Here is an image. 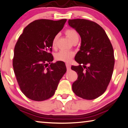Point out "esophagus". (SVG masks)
I'll list each match as a JSON object with an SVG mask.
<instances>
[{"mask_svg":"<svg viewBox=\"0 0 128 128\" xmlns=\"http://www.w3.org/2000/svg\"><path fill=\"white\" fill-rule=\"evenodd\" d=\"M66 69H67L68 71H70V65L69 63H66Z\"/></svg>","mask_w":128,"mask_h":128,"instance_id":"34e87169","label":"esophagus"}]
</instances>
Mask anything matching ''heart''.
<instances>
[{"label": "heart", "instance_id": "1", "mask_svg": "<svg viewBox=\"0 0 128 128\" xmlns=\"http://www.w3.org/2000/svg\"><path fill=\"white\" fill-rule=\"evenodd\" d=\"M65 34L66 36L69 38L70 41L72 42L74 40H78V35L76 30L74 29H68L66 30ZM58 35H56L52 38V47L55 48L57 45V42H58ZM74 56V52L70 50H60L55 54V58L57 60L62 61L64 62H69L71 60L72 58Z\"/></svg>", "mask_w": 128, "mask_h": 128}]
</instances>
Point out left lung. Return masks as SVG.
<instances>
[{
	"instance_id": "8db88e82",
	"label": "left lung",
	"mask_w": 128,
	"mask_h": 128,
	"mask_svg": "<svg viewBox=\"0 0 128 128\" xmlns=\"http://www.w3.org/2000/svg\"><path fill=\"white\" fill-rule=\"evenodd\" d=\"M78 32L82 42L74 58L78 66H72L78 78L73 83L74 94L86 100H93L106 90L111 80L114 65L113 46L104 30L89 20H68Z\"/></svg>"
}]
</instances>
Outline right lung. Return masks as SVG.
Masks as SVG:
<instances>
[{
    "instance_id": "1",
    "label": "right lung",
    "mask_w": 128,
    "mask_h": 128,
    "mask_svg": "<svg viewBox=\"0 0 128 128\" xmlns=\"http://www.w3.org/2000/svg\"><path fill=\"white\" fill-rule=\"evenodd\" d=\"M66 21L36 20L24 28L16 43L14 70L22 92L32 100L44 101L53 96L66 71L63 62L50 63L54 60L52 38Z\"/></svg>"
}]
</instances>
